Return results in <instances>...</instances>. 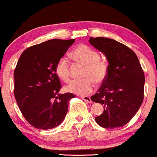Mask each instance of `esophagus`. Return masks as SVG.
<instances>
[{"label":"esophagus","instance_id":"34e87169","mask_svg":"<svg viewBox=\"0 0 157 157\" xmlns=\"http://www.w3.org/2000/svg\"><path fill=\"white\" fill-rule=\"evenodd\" d=\"M81 98L83 101H85L86 103H89V104H91V103L92 102V100H91V98L89 97H88V96H81Z\"/></svg>","mask_w":157,"mask_h":157}]
</instances>
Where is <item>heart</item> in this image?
<instances>
[{
    "label": "heart",
    "mask_w": 157,
    "mask_h": 157,
    "mask_svg": "<svg viewBox=\"0 0 157 157\" xmlns=\"http://www.w3.org/2000/svg\"><path fill=\"white\" fill-rule=\"evenodd\" d=\"M71 56L77 63L85 65L80 80H74L65 87L67 92L86 95L92 92L95 83H103L106 79L108 67L101 59V55L95 50L86 44H80L71 52ZM55 72L59 79L65 82L70 80V63L65 56L60 57L56 62Z\"/></svg>",
    "instance_id": "b5f03b06"
}]
</instances>
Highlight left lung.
Masks as SVG:
<instances>
[{"mask_svg": "<svg viewBox=\"0 0 157 157\" xmlns=\"http://www.w3.org/2000/svg\"><path fill=\"white\" fill-rule=\"evenodd\" d=\"M89 43L103 53L109 63L106 79L92 101L102 104L104 113L95 121L104 128L127 124L144 99V75L136 54L124 44L104 37L89 38Z\"/></svg>", "mask_w": 157, "mask_h": 157, "instance_id": "8db88e82", "label": "left lung"}]
</instances>
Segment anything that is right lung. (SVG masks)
I'll return each instance as SVG.
<instances>
[{
  "instance_id": "1",
  "label": "right lung",
  "mask_w": 157,
  "mask_h": 157,
  "mask_svg": "<svg viewBox=\"0 0 157 157\" xmlns=\"http://www.w3.org/2000/svg\"><path fill=\"white\" fill-rule=\"evenodd\" d=\"M75 39H51L31 46L21 55L14 71V94L25 119L33 127L48 130L65 119L68 103L75 95L59 94L61 84L55 72L56 62Z\"/></svg>"
}]
</instances>
